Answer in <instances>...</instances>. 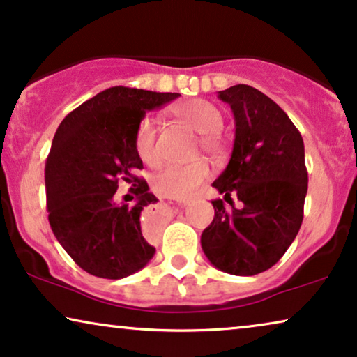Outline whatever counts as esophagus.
Instances as JSON below:
<instances>
[{
    "label": "esophagus",
    "mask_w": 357,
    "mask_h": 357,
    "mask_svg": "<svg viewBox=\"0 0 357 357\" xmlns=\"http://www.w3.org/2000/svg\"><path fill=\"white\" fill-rule=\"evenodd\" d=\"M169 220V206L163 201L151 204L144 211V215H142V222H144L145 228H150V230H158L165 225L166 222Z\"/></svg>",
    "instance_id": "34e87169"
}]
</instances>
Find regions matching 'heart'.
<instances>
[{
    "mask_svg": "<svg viewBox=\"0 0 357 357\" xmlns=\"http://www.w3.org/2000/svg\"><path fill=\"white\" fill-rule=\"evenodd\" d=\"M173 116L197 132V149L206 151L212 158H222L225 153V139L222 135L223 114L215 104L206 99H189L173 109ZM135 149L144 163L153 166L160 161L158 129L150 117L142 119L135 132ZM211 176V166L204 158L194 160L186 165H168L151 179L153 191L163 197L191 199L197 194L199 188Z\"/></svg>",
    "mask_w": 357,
    "mask_h": 357,
    "instance_id": "b5f03b06",
    "label": "heart"
}]
</instances>
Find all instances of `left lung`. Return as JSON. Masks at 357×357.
<instances>
[{"label":"left lung","instance_id":"left-lung-1","mask_svg":"<svg viewBox=\"0 0 357 357\" xmlns=\"http://www.w3.org/2000/svg\"><path fill=\"white\" fill-rule=\"evenodd\" d=\"M235 116L231 158L212 186L215 215L202 231L208 261L223 273L255 275L273 268L301 230L308 188L301 132L273 99L248 84L218 91ZM231 195L242 202L236 209Z\"/></svg>","mask_w":357,"mask_h":357}]
</instances>
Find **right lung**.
Here are the masks:
<instances>
[{
    "mask_svg": "<svg viewBox=\"0 0 357 357\" xmlns=\"http://www.w3.org/2000/svg\"><path fill=\"white\" fill-rule=\"evenodd\" d=\"M178 96L126 86L104 89L71 111L55 132L45 161L50 228L71 259L96 278H127L153 258L155 246L142 235L140 213L156 197L134 174L144 168L135 132L146 111ZM121 181L135 186L132 206L115 202Z\"/></svg>",
    "mask_w": 357,
    "mask_h": 357,
    "instance_id": "right-lung-1",
    "label": "right lung"
}]
</instances>
